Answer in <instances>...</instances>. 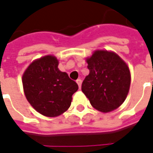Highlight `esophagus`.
Returning a JSON list of instances; mask_svg holds the SVG:
<instances>
[{
    "instance_id": "obj_1",
    "label": "esophagus",
    "mask_w": 153,
    "mask_h": 153,
    "mask_svg": "<svg viewBox=\"0 0 153 153\" xmlns=\"http://www.w3.org/2000/svg\"><path fill=\"white\" fill-rule=\"evenodd\" d=\"M76 83L78 84V87H79V88H81V86H82V80H81V79L76 80Z\"/></svg>"
}]
</instances>
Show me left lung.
Instances as JSON below:
<instances>
[{
	"mask_svg": "<svg viewBox=\"0 0 153 153\" xmlns=\"http://www.w3.org/2000/svg\"><path fill=\"white\" fill-rule=\"evenodd\" d=\"M86 62L89 74L82 91L92 106L104 113L118 108L126 100L131 82L126 62L115 52L103 49L94 51Z\"/></svg>",
	"mask_w": 153,
	"mask_h": 153,
	"instance_id": "obj_1",
	"label": "left lung"
}]
</instances>
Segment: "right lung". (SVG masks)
Masks as SVG:
<instances>
[{"instance_id":"1","label":"right lung","mask_w":153,"mask_h":153,"mask_svg":"<svg viewBox=\"0 0 153 153\" xmlns=\"http://www.w3.org/2000/svg\"><path fill=\"white\" fill-rule=\"evenodd\" d=\"M53 55H45L33 60L22 76L24 93L28 102L40 114L55 117L66 111L72 94L78 85L66 72L58 68Z\"/></svg>"}]
</instances>
